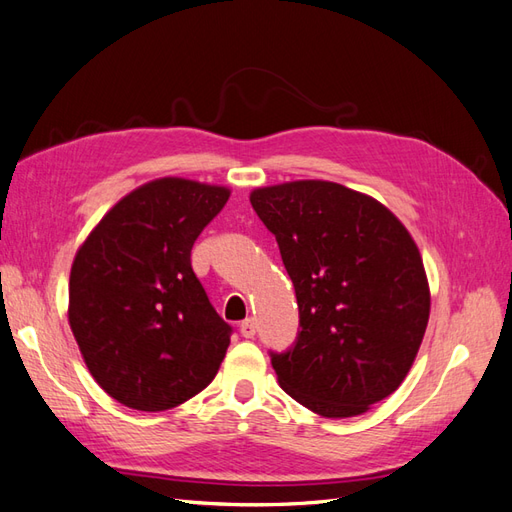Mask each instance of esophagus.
Wrapping results in <instances>:
<instances>
[{
	"label": "esophagus",
	"mask_w": 512,
	"mask_h": 512,
	"mask_svg": "<svg viewBox=\"0 0 512 512\" xmlns=\"http://www.w3.org/2000/svg\"><path fill=\"white\" fill-rule=\"evenodd\" d=\"M255 331H257V326H255V320H253V318H246V320L240 324V333H242V337H246V339L255 337Z\"/></svg>",
	"instance_id": "obj_1"
}]
</instances>
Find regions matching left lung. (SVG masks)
<instances>
[{"label": "left lung", "instance_id": "1", "mask_svg": "<svg viewBox=\"0 0 512 512\" xmlns=\"http://www.w3.org/2000/svg\"><path fill=\"white\" fill-rule=\"evenodd\" d=\"M251 205L277 238L300 331L270 352L285 393L322 417H355L391 396L422 344L430 292L402 222L333 181L259 188Z\"/></svg>", "mask_w": 512, "mask_h": 512}]
</instances>
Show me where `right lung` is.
I'll use <instances>...</instances> for the list:
<instances>
[{
	"label": "right lung",
	"mask_w": 512,
	"mask_h": 512,
	"mask_svg": "<svg viewBox=\"0 0 512 512\" xmlns=\"http://www.w3.org/2000/svg\"><path fill=\"white\" fill-rule=\"evenodd\" d=\"M229 190L164 177L129 192L75 255L69 324L99 387L136 411H166L203 391L231 326L209 303L190 253Z\"/></svg>",
	"instance_id": "obj_1"
}]
</instances>
